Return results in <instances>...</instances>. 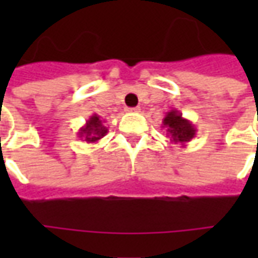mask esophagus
I'll use <instances>...</instances> for the list:
<instances>
[{
  "instance_id": "34e87169",
  "label": "esophagus",
  "mask_w": 258,
  "mask_h": 258,
  "mask_svg": "<svg viewBox=\"0 0 258 258\" xmlns=\"http://www.w3.org/2000/svg\"><path fill=\"white\" fill-rule=\"evenodd\" d=\"M127 112L130 113H140L141 112V107H127Z\"/></svg>"
}]
</instances>
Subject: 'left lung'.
I'll list each match as a JSON object with an SVG mask.
<instances>
[{
	"label": "left lung",
	"mask_w": 258,
	"mask_h": 258,
	"mask_svg": "<svg viewBox=\"0 0 258 258\" xmlns=\"http://www.w3.org/2000/svg\"><path fill=\"white\" fill-rule=\"evenodd\" d=\"M163 127L167 131L170 141L174 144L185 146L196 135V127L188 118L182 117L179 110H170L163 118Z\"/></svg>",
	"instance_id": "8db88e82"
}]
</instances>
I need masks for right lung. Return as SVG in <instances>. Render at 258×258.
Returning a JSON list of instances; mask_svg holds the SVG:
<instances>
[{
    "mask_svg": "<svg viewBox=\"0 0 258 258\" xmlns=\"http://www.w3.org/2000/svg\"><path fill=\"white\" fill-rule=\"evenodd\" d=\"M105 121L101 120V116H98L96 113H94L90 118L85 121V124L79 130L80 140L85 141L87 144H94L102 140L105 135L107 134V127H105Z\"/></svg>",
    "mask_w": 258,
    "mask_h": 258,
    "instance_id": "right-lung-1",
    "label": "right lung"
}]
</instances>
